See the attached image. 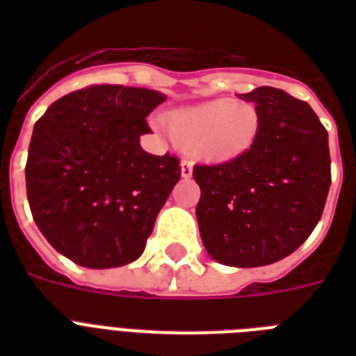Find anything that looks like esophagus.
Returning <instances> with one entry per match:
<instances>
[{"instance_id": "1", "label": "esophagus", "mask_w": 356, "mask_h": 356, "mask_svg": "<svg viewBox=\"0 0 356 356\" xmlns=\"http://www.w3.org/2000/svg\"><path fill=\"white\" fill-rule=\"evenodd\" d=\"M192 170H194V162L190 161V159H183L181 161V175L184 179L192 177Z\"/></svg>"}]
</instances>
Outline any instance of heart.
<instances>
[{
    "label": "heart",
    "instance_id": "heart-1",
    "mask_svg": "<svg viewBox=\"0 0 356 356\" xmlns=\"http://www.w3.org/2000/svg\"><path fill=\"white\" fill-rule=\"evenodd\" d=\"M260 122L259 108L251 102L212 99L170 113L166 127L181 147L203 161L229 162L253 147Z\"/></svg>",
    "mask_w": 356,
    "mask_h": 356
}]
</instances>
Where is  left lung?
<instances>
[{"label": "left lung", "instance_id": "obj_1", "mask_svg": "<svg viewBox=\"0 0 356 356\" xmlns=\"http://www.w3.org/2000/svg\"><path fill=\"white\" fill-rule=\"evenodd\" d=\"M238 97L259 108V138L236 161L194 166L195 216L212 259L257 268L293 253L314 231L331 186V155L307 102L271 86Z\"/></svg>", "mask_w": 356, "mask_h": 356}]
</instances>
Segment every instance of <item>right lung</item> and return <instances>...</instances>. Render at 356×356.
<instances>
[{
    "mask_svg": "<svg viewBox=\"0 0 356 356\" xmlns=\"http://www.w3.org/2000/svg\"><path fill=\"white\" fill-rule=\"evenodd\" d=\"M166 96L94 85L49 105L35 123L25 166L36 225L75 264L103 270L144 253L156 214L181 179L177 156L140 147L147 114Z\"/></svg>",
    "mask_w": 356,
    "mask_h": 356,
    "instance_id": "1",
    "label": "right lung"
}]
</instances>
